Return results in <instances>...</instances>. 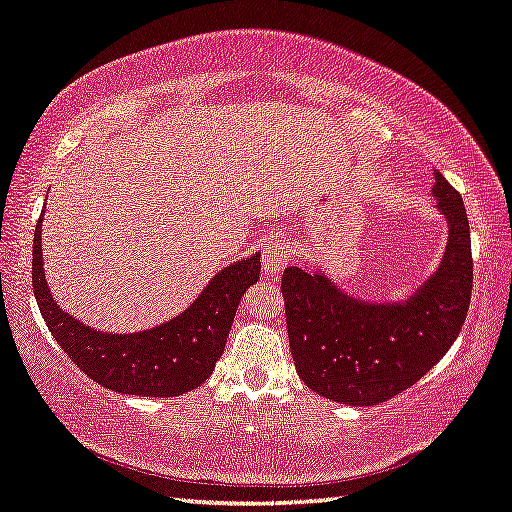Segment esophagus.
I'll use <instances>...</instances> for the list:
<instances>
[{"instance_id": "esophagus-1", "label": "esophagus", "mask_w": 512, "mask_h": 512, "mask_svg": "<svg viewBox=\"0 0 512 512\" xmlns=\"http://www.w3.org/2000/svg\"><path fill=\"white\" fill-rule=\"evenodd\" d=\"M294 257V248L285 237H275L269 243H266L264 255H262V266H264V275L266 278H273L280 271H285V266L291 262Z\"/></svg>"}]
</instances>
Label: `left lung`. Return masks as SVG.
<instances>
[{
  "instance_id": "8db88e82",
  "label": "left lung",
  "mask_w": 512,
  "mask_h": 512,
  "mask_svg": "<svg viewBox=\"0 0 512 512\" xmlns=\"http://www.w3.org/2000/svg\"><path fill=\"white\" fill-rule=\"evenodd\" d=\"M433 196L449 223L437 271L401 303H367L323 271L282 273L289 348L303 383L346 405L401 394L444 358L472 300V239L460 193L435 173Z\"/></svg>"
}]
</instances>
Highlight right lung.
Returning <instances> with one entry per match:
<instances>
[{
	"label": "right lung",
	"instance_id": "obj_1",
	"mask_svg": "<svg viewBox=\"0 0 512 512\" xmlns=\"http://www.w3.org/2000/svg\"><path fill=\"white\" fill-rule=\"evenodd\" d=\"M40 230L43 214L34 232L31 262L36 303L56 342L88 378L120 394L168 399L191 392L212 376L223 355L241 296L259 280V255L218 271L189 310L175 319L132 335H116L84 326L56 305L43 271Z\"/></svg>",
	"mask_w": 512,
	"mask_h": 512
}]
</instances>
